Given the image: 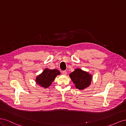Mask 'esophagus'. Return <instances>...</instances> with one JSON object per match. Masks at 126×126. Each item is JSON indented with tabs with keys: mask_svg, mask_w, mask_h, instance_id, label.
Segmentation results:
<instances>
[{
	"mask_svg": "<svg viewBox=\"0 0 126 126\" xmlns=\"http://www.w3.org/2000/svg\"><path fill=\"white\" fill-rule=\"evenodd\" d=\"M62 73L63 75H66L67 74V71L66 70H63L62 71Z\"/></svg>",
	"mask_w": 126,
	"mask_h": 126,
	"instance_id": "34e87169",
	"label": "esophagus"
}]
</instances>
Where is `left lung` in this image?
I'll use <instances>...</instances> for the list:
<instances>
[{
	"label": "left lung",
	"instance_id": "8db88e82",
	"mask_svg": "<svg viewBox=\"0 0 126 126\" xmlns=\"http://www.w3.org/2000/svg\"><path fill=\"white\" fill-rule=\"evenodd\" d=\"M72 82L77 89L82 90L88 87L91 83L92 76L80 69H76L69 75Z\"/></svg>",
	"mask_w": 126,
	"mask_h": 126
}]
</instances>
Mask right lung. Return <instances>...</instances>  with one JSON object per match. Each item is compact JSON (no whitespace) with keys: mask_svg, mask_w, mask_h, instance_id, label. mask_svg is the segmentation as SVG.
<instances>
[{"mask_svg":"<svg viewBox=\"0 0 126 126\" xmlns=\"http://www.w3.org/2000/svg\"><path fill=\"white\" fill-rule=\"evenodd\" d=\"M60 74L57 69H49L46 68L42 73L37 76L36 81L38 84L44 88H48L50 86L56 76Z\"/></svg>","mask_w":126,"mask_h":126,"instance_id":"add662e5","label":"right lung"}]
</instances>
